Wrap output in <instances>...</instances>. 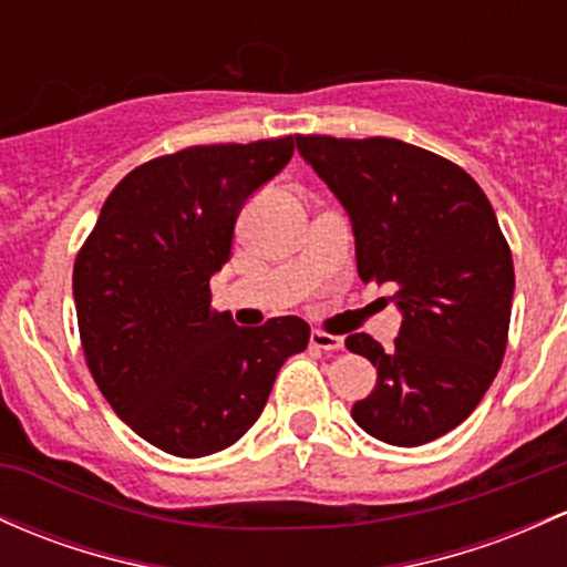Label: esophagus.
Segmentation results:
<instances>
[{
  "mask_svg": "<svg viewBox=\"0 0 567 567\" xmlns=\"http://www.w3.org/2000/svg\"><path fill=\"white\" fill-rule=\"evenodd\" d=\"M309 341H312V347H317V350H326V352L341 350V347H344V339H341V336H331L326 331H312Z\"/></svg>",
  "mask_w": 567,
  "mask_h": 567,
  "instance_id": "esophagus-1",
  "label": "esophagus"
}]
</instances>
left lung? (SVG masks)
<instances>
[{
    "instance_id": "left-lung-1",
    "label": "left lung",
    "mask_w": 567,
    "mask_h": 567,
    "mask_svg": "<svg viewBox=\"0 0 567 567\" xmlns=\"http://www.w3.org/2000/svg\"><path fill=\"white\" fill-rule=\"evenodd\" d=\"M296 145L350 215L360 279L395 285L403 317L393 350L347 336L377 369L352 420L384 444H427L474 412L506 352L514 260L493 204L468 172L409 142Z\"/></svg>"
}]
</instances>
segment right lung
I'll list each match as a JSON object with an SVG mask.
<instances>
[{
    "label": "right lung",
    "mask_w": 567,
    "mask_h": 567,
    "mask_svg": "<svg viewBox=\"0 0 567 567\" xmlns=\"http://www.w3.org/2000/svg\"><path fill=\"white\" fill-rule=\"evenodd\" d=\"M293 158V136L202 145L147 161L115 185L72 274L80 341L99 390L136 435L177 457L236 444L255 425L301 317L239 328L213 312L236 217Z\"/></svg>",
    "instance_id": "obj_1"
}]
</instances>
